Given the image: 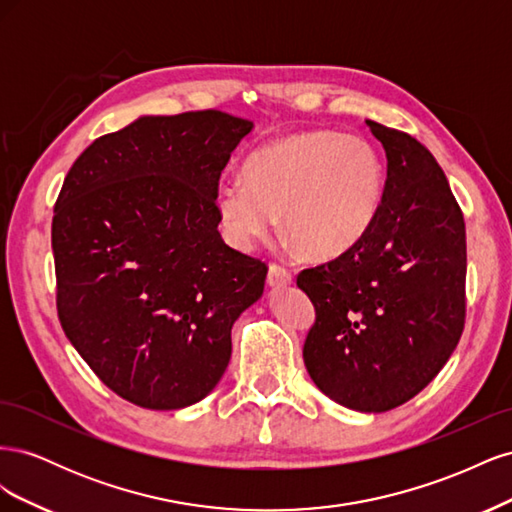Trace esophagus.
Here are the masks:
<instances>
[{"label":"esophagus","instance_id":"esophagus-1","mask_svg":"<svg viewBox=\"0 0 512 512\" xmlns=\"http://www.w3.org/2000/svg\"><path fill=\"white\" fill-rule=\"evenodd\" d=\"M267 284L273 288H284L288 284H292V273L288 269H284L282 265H273L269 267V275H267Z\"/></svg>","mask_w":512,"mask_h":512}]
</instances>
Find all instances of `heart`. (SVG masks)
<instances>
[{
  "label": "heart",
  "instance_id": "heart-1",
  "mask_svg": "<svg viewBox=\"0 0 512 512\" xmlns=\"http://www.w3.org/2000/svg\"><path fill=\"white\" fill-rule=\"evenodd\" d=\"M242 179L215 190V211L228 239L252 247L267 239L282 213L284 237L309 258L352 250L374 226L384 194L378 153L363 138L299 132L258 147Z\"/></svg>",
  "mask_w": 512,
  "mask_h": 512
}]
</instances>
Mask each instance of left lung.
<instances>
[{"label":"left lung","instance_id":"left-lung-1","mask_svg":"<svg viewBox=\"0 0 512 512\" xmlns=\"http://www.w3.org/2000/svg\"><path fill=\"white\" fill-rule=\"evenodd\" d=\"M386 151L374 226L297 286L316 309L307 374L337 404L386 412L440 374L466 322V224L436 158L406 132L369 121Z\"/></svg>","mask_w":512,"mask_h":512}]
</instances>
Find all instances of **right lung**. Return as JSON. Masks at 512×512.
<instances>
[{
  "label": "right lung",
  "mask_w": 512,
  "mask_h": 512,
  "mask_svg": "<svg viewBox=\"0 0 512 512\" xmlns=\"http://www.w3.org/2000/svg\"><path fill=\"white\" fill-rule=\"evenodd\" d=\"M254 123L222 111L141 117L91 143L53 215L57 314L94 374L149 410L207 397L267 265L228 247L215 190Z\"/></svg>",
  "instance_id": "obj_1"
}]
</instances>
